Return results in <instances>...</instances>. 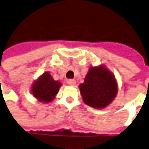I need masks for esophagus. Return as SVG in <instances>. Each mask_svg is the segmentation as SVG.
<instances>
[{"label": "esophagus", "instance_id": "esophagus-1", "mask_svg": "<svg viewBox=\"0 0 149 149\" xmlns=\"http://www.w3.org/2000/svg\"><path fill=\"white\" fill-rule=\"evenodd\" d=\"M68 84L69 86H74L76 84V81L74 80V79H70V80H68Z\"/></svg>", "mask_w": 149, "mask_h": 149}]
</instances>
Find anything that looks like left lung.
<instances>
[{"label":"left lung","instance_id":"1","mask_svg":"<svg viewBox=\"0 0 149 149\" xmlns=\"http://www.w3.org/2000/svg\"><path fill=\"white\" fill-rule=\"evenodd\" d=\"M79 89L86 104L103 109L115 100L118 93V83L115 75L105 65L91 66L84 82L79 85Z\"/></svg>","mask_w":149,"mask_h":149}]
</instances>
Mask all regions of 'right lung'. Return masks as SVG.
Segmentation results:
<instances>
[{
  "label": "right lung",
  "mask_w": 149,
  "mask_h": 149,
  "mask_svg": "<svg viewBox=\"0 0 149 149\" xmlns=\"http://www.w3.org/2000/svg\"><path fill=\"white\" fill-rule=\"evenodd\" d=\"M62 83L53 79L52 76L46 71L34 80L31 86V93L39 102H52L57 95Z\"/></svg>",
  "instance_id": "add662e5"
}]
</instances>
